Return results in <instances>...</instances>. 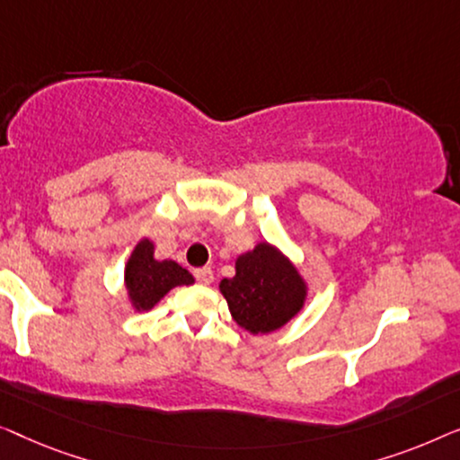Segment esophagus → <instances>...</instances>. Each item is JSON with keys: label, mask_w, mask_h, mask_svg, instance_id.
<instances>
[{"label": "esophagus", "mask_w": 460, "mask_h": 460, "mask_svg": "<svg viewBox=\"0 0 460 460\" xmlns=\"http://www.w3.org/2000/svg\"><path fill=\"white\" fill-rule=\"evenodd\" d=\"M196 279L202 283V286H210L212 281H215V273H212V269L210 267H204V269H198L196 273Z\"/></svg>", "instance_id": "1"}]
</instances>
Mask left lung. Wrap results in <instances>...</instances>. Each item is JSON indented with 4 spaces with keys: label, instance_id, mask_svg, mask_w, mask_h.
<instances>
[{
    "label": "left lung",
    "instance_id": "left-lung-1",
    "mask_svg": "<svg viewBox=\"0 0 460 460\" xmlns=\"http://www.w3.org/2000/svg\"><path fill=\"white\" fill-rule=\"evenodd\" d=\"M229 313L252 335L286 327L308 300V281L275 243L258 242L235 261V275L218 283Z\"/></svg>",
    "mask_w": 460,
    "mask_h": 460
}]
</instances>
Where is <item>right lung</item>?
I'll return each instance as SVG.
<instances>
[{"mask_svg": "<svg viewBox=\"0 0 460 460\" xmlns=\"http://www.w3.org/2000/svg\"><path fill=\"white\" fill-rule=\"evenodd\" d=\"M156 245L150 237L139 239L125 262V292L127 302L135 313H147L171 289L196 283L190 270L174 261H158Z\"/></svg>", "mask_w": 460, "mask_h": 460, "instance_id": "obj_1", "label": "right lung"}]
</instances>
